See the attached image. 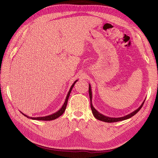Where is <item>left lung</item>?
<instances>
[{
	"instance_id": "1",
	"label": "left lung",
	"mask_w": 158,
	"mask_h": 158,
	"mask_svg": "<svg viewBox=\"0 0 158 158\" xmlns=\"http://www.w3.org/2000/svg\"><path fill=\"white\" fill-rule=\"evenodd\" d=\"M89 99H90V106H91V109H92V113L94 114V116L95 117V118H96L99 121H102L103 122H106V123H114V122H118V121H124V120H126V119H128L129 118L132 117V116L135 115L136 114L138 111H140V109L142 108L143 104H144L145 100H144V102H142V103L141 104V106L138 107L137 109H136L135 111H134L133 112L131 113L130 114H128L127 115L122 117H109L106 115H103V114L100 113L99 112H98L96 109H95L93 105H92V88H91V85L89 84Z\"/></svg>"
}]
</instances>
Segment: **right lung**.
Returning <instances> with one entry per match:
<instances>
[{"label": "right lung", "instance_id": "1", "mask_svg": "<svg viewBox=\"0 0 158 158\" xmlns=\"http://www.w3.org/2000/svg\"><path fill=\"white\" fill-rule=\"evenodd\" d=\"M78 80H76L75 82L73 83V84L71 85V87L69 91L68 92V94L67 95H66V99L64 101V104L63 105V106H62V107L59 110V111H57L56 112L52 113L51 114H49V115H47V116H45V117H29L26 115V114H23V113H21L24 115L25 117L29 118H31V119H33V120H38V121H52V120H55V119H56V118L59 117L60 115H62V114H63V113L64 112L65 109H66V105H67V103H68V99H69V95L70 94V92L72 91V89H73V88L74 87V85L75 84V83L77 82Z\"/></svg>", "mask_w": 158, "mask_h": 158}]
</instances>
